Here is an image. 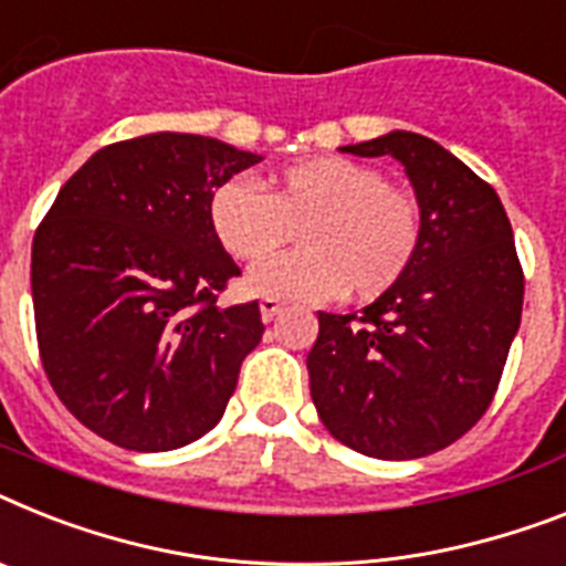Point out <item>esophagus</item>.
I'll list each match as a JSON object with an SVG mask.
<instances>
[{"label": "esophagus", "instance_id": "1", "mask_svg": "<svg viewBox=\"0 0 566 566\" xmlns=\"http://www.w3.org/2000/svg\"><path fill=\"white\" fill-rule=\"evenodd\" d=\"M284 311V302L282 298L275 296H264L261 298V316H264V322H270L273 316H279V313Z\"/></svg>", "mask_w": 566, "mask_h": 566}]
</instances>
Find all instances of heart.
Masks as SVG:
<instances>
[{
    "mask_svg": "<svg viewBox=\"0 0 566 566\" xmlns=\"http://www.w3.org/2000/svg\"><path fill=\"white\" fill-rule=\"evenodd\" d=\"M210 227L239 261L266 259L300 230L306 250L255 264L250 293L327 302L348 287L354 298H377L411 268L422 210L379 169L331 155L287 166L268 192L241 175L224 180L210 198Z\"/></svg>",
    "mask_w": 566,
    "mask_h": 566,
    "instance_id": "1",
    "label": "heart"
}]
</instances>
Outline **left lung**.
Masks as SVG:
<instances>
[{
  "mask_svg": "<svg viewBox=\"0 0 566 566\" xmlns=\"http://www.w3.org/2000/svg\"><path fill=\"white\" fill-rule=\"evenodd\" d=\"M342 151L406 166L422 241L406 275L363 313H319L307 354L313 406L354 452L426 458L486 415L521 325L524 268L497 192L452 151L415 132Z\"/></svg>",
  "mask_w": 566,
  "mask_h": 566,
  "instance_id": "left-lung-1",
  "label": "left lung"
}]
</instances>
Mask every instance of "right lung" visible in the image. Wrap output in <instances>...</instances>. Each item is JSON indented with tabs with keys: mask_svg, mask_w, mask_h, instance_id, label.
Instances as JSON below:
<instances>
[{
	"mask_svg": "<svg viewBox=\"0 0 566 566\" xmlns=\"http://www.w3.org/2000/svg\"><path fill=\"white\" fill-rule=\"evenodd\" d=\"M259 160L201 135L120 140L65 180L33 232L42 368L108 443L169 452L224 417L264 325L259 302H218L241 270L212 232L210 198Z\"/></svg>",
	"mask_w": 566,
	"mask_h": 566,
	"instance_id": "1",
	"label": "right lung"
}]
</instances>
